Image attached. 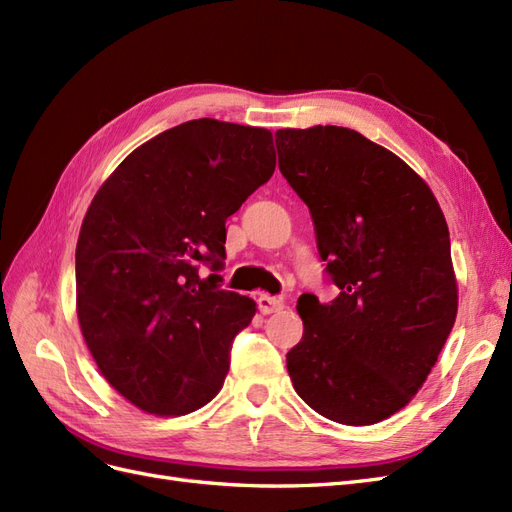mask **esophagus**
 <instances>
[{
	"instance_id": "esophagus-1",
	"label": "esophagus",
	"mask_w": 512,
	"mask_h": 512,
	"mask_svg": "<svg viewBox=\"0 0 512 512\" xmlns=\"http://www.w3.org/2000/svg\"><path fill=\"white\" fill-rule=\"evenodd\" d=\"M258 307L262 314H273V312H280L284 307V301L280 297H271V294H260Z\"/></svg>"
}]
</instances>
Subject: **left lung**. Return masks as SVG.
Wrapping results in <instances>:
<instances>
[{"label": "left lung", "instance_id": "left-lung-1", "mask_svg": "<svg viewBox=\"0 0 512 512\" xmlns=\"http://www.w3.org/2000/svg\"><path fill=\"white\" fill-rule=\"evenodd\" d=\"M275 147L339 288L331 303L299 297L303 339L286 354L292 386L335 423H380L410 404L455 324L444 213L404 160L354 130L286 128Z\"/></svg>", "mask_w": 512, "mask_h": 512}]
</instances>
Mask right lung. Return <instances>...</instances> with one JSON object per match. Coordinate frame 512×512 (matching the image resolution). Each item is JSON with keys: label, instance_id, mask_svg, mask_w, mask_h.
Returning <instances> with one entry per match:
<instances>
[{"label": "right lung", "instance_id": "obj_1", "mask_svg": "<svg viewBox=\"0 0 512 512\" xmlns=\"http://www.w3.org/2000/svg\"><path fill=\"white\" fill-rule=\"evenodd\" d=\"M275 170L273 134L192 119L134 149L91 200L76 243V316L130 404L181 416L220 393L256 301L222 290L226 220Z\"/></svg>", "mask_w": 512, "mask_h": 512}]
</instances>
